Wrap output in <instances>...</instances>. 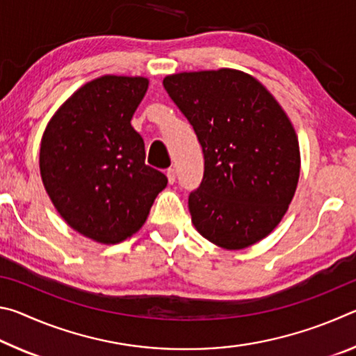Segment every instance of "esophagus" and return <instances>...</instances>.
I'll use <instances>...</instances> for the list:
<instances>
[{
	"instance_id": "obj_1",
	"label": "esophagus",
	"mask_w": 356,
	"mask_h": 356,
	"mask_svg": "<svg viewBox=\"0 0 356 356\" xmlns=\"http://www.w3.org/2000/svg\"><path fill=\"white\" fill-rule=\"evenodd\" d=\"M166 176H168V182L174 184V182H176L177 172H176V170H174V168H170V170H166Z\"/></svg>"
}]
</instances>
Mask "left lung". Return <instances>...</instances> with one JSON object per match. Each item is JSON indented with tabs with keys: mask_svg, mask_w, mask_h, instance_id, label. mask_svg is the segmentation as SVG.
I'll return each mask as SVG.
<instances>
[{
	"mask_svg": "<svg viewBox=\"0 0 356 356\" xmlns=\"http://www.w3.org/2000/svg\"><path fill=\"white\" fill-rule=\"evenodd\" d=\"M163 86L202 147L204 176L188 195L193 225L226 250L268 236L300 176L297 135L278 102L232 69L170 75Z\"/></svg>",
	"mask_w": 356,
	"mask_h": 356,
	"instance_id": "obj_1",
	"label": "left lung"
}]
</instances>
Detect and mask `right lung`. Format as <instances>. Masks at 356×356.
Masks as SVG:
<instances>
[{
  "label": "right lung",
  "mask_w": 356,
  "mask_h": 356,
  "mask_svg": "<svg viewBox=\"0 0 356 356\" xmlns=\"http://www.w3.org/2000/svg\"><path fill=\"white\" fill-rule=\"evenodd\" d=\"M147 84L143 76L116 75L89 81L59 108L42 138L48 196L70 227L95 242L134 236L168 184L144 163V141L130 124Z\"/></svg>",
  "instance_id": "1"
}]
</instances>
